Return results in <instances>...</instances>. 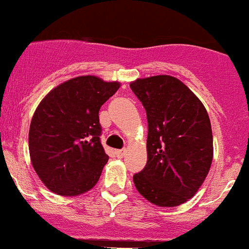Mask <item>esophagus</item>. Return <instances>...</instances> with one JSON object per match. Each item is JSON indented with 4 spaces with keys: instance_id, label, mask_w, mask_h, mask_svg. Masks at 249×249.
I'll use <instances>...</instances> for the list:
<instances>
[{
    "instance_id": "esophagus-1",
    "label": "esophagus",
    "mask_w": 249,
    "mask_h": 249,
    "mask_svg": "<svg viewBox=\"0 0 249 249\" xmlns=\"http://www.w3.org/2000/svg\"><path fill=\"white\" fill-rule=\"evenodd\" d=\"M124 152H125V150H124V149L116 150V155H117V157H124Z\"/></svg>"
}]
</instances>
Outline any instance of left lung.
<instances>
[{"mask_svg":"<svg viewBox=\"0 0 249 249\" xmlns=\"http://www.w3.org/2000/svg\"><path fill=\"white\" fill-rule=\"evenodd\" d=\"M130 89L147 117V162L133 176L142 197L160 207L190 200L207 177L213 160V135L207 110L178 78H138Z\"/></svg>","mask_w":249,"mask_h":249,"instance_id":"left-lung-1","label":"left lung"}]
</instances>
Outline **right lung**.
<instances>
[{"label": "right lung", "mask_w": 249, "mask_h": 249, "mask_svg": "<svg viewBox=\"0 0 249 249\" xmlns=\"http://www.w3.org/2000/svg\"><path fill=\"white\" fill-rule=\"evenodd\" d=\"M120 82L78 76L42 99L29 130L31 163L42 183L61 196L87 193L109 160L100 142V107Z\"/></svg>", "instance_id": "add662e5"}]
</instances>
